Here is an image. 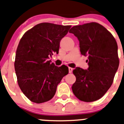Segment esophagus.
<instances>
[{"instance_id": "34e87169", "label": "esophagus", "mask_w": 124, "mask_h": 124, "mask_svg": "<svg viewBox=\"0 0 124 124\" xmlns=\"http://www.w3.org/2000/svg\"><path fill=\"white\" fill-rule=\"evenodd\" d=\"M68 71H69L70 73H72V71H73V68H71V67H69V68H68Z\"/></svg>"}]
</instances>
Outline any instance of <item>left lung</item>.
<instances>
[{"mask_svg": "<svg viewBox=\"0 0 124 124\" xmlns=\"http://www.w3.org/2000/svg\"><path fill=\"white\" fill-rule=\"evenodd\" d=\"M79 41L80 53L88 57V68L78 67L72 90L78 99L93 102L101 98L111 86L118 69L117 45L111 33L96 22L74 26L70 30Z\"/></svg>", "mask_w": 124, "mask_h": 124, "instance_id": "left-lung-1", "label": "left lung"}]
</instances>
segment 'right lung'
<instances>
[{
    "mask_svg": "<svg viewBox=\"0 0 124 124\" xmlns=\"http://www.w3.org/2000/svg\"><path fill=\"white\" fill-rule=\"evenodd\" d=\"M71 25L41 23L26 32L16 54L14 68L18 85L26 98L37 104L52 99L58 84L68 73L65 65L57 67L49 61L58 53L60 42Z\"/></svg>",
    "mask_w": 124,
    "mask_h": 124,
    "instance_id": "obj_1",
    "label": "right lung"
}]
</instances>
